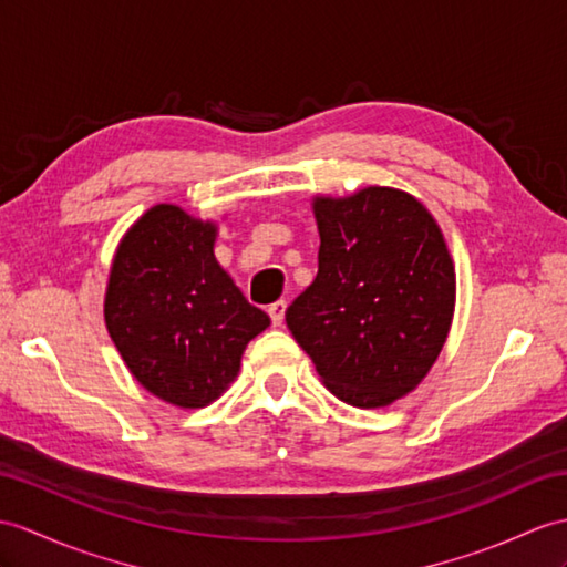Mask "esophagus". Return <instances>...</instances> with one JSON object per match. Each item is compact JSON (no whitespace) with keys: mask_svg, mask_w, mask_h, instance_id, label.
Returning a JSON list of instances; mask_svg holds the SVG:
<instances>
[{"mask_svg":"<svg viewBox=\"0 0 567 567\" xmlns=\"http://www.w3.org/2000/svg\"><path fill=\"white\" fill-rule=\"evenodd\" d=\"M286 300H276L269 306V317H271V324L274 327H281L284 324V315H286Z\"/></svg>","mask_w":567,"mask_h":567,"instance_id":"esophagus-1","label":"esophagus"}]
</instances>
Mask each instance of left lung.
Masks as SVG:
<instances>
[{
    "instance_id": "8db88e82",
    "label": "left lung",
    "mask_w": 567,
    "mask_h": 567,
    "mask_svg": "<svg viewBox=\"0 0 567 567\" xmlns=\"http://www.w3.org/2000/svg\"><path fill=\"white\" fill-rule=\"evenodd\" d=\"M317 276L286 324L331 394L380 409L416 390L447 339L454 267L443 233L406 192L315 199Z\"/></svg>"
}]
</instances>
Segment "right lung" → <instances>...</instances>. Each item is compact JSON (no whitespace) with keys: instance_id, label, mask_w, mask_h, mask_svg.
Segmentation results:
<instances>
[{"instance_id":"obj_1","label":"right lung","mask_w":567,"mask_h":567,"mask_svg":"<svg viewBox=\"0 0 567 567\" xmlns=\"http://www.w3.org/2000/svg\"><path fill=\"white\" fill-rule=\"evenodd\" d=\"M216 226L179 206L148 209L122 238L105 324L132 375L163 402L202 409L240 370L269 315L250 306L214 257Z\"/></svg>"}]
</instances>
